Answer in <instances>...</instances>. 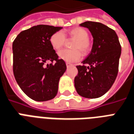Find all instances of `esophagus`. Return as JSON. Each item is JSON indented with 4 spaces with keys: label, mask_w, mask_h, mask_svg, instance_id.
Here are the masks:
<instances>
[{
    "label": "esophagus",
    "mask_w": 134,
    "mask_h": 134,
    "mask_svg": "<svg viewBox=\"0 0 134 134\" xmlns=\"http://www.w3.org/2000/svg\"><path fill=\"white\" fill-rule=\"evenodd\" d=\"M66 67H67V68H68V67H70V66H71L72 64H70V63H66Z\"/></svg>",
    "instance_id": "esophagus-1"
}]
</instances>
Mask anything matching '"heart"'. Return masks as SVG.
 Wrapping results in <instances>:
<instances>
[{
  "instance_id": "1",
  "label": "heart",
  "mask_w": 134,
  "mask_h": 134,
  "mask_svg": "<svg viewBox=\"0 0 134 134\" xmlns=\"http://www.w3.org/2000/svg\"><path fill=\"white\" fill-rule=\"evenodd\" d=\"M67 36L74 40L71 44L72 49H64L59 52V57L65 62H74L80 59L82 54L87 56L92 50V42L89 39V33L82 27H76L68 30ZM66 42V36L62 31L53 34L49 38V43L54 49L60 50Z\"/></svg>"
}]
</instances>
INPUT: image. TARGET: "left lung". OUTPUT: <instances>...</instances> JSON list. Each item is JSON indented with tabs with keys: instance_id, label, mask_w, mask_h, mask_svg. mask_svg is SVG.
<instances>
[{
	"instance_id": "1",
	"label": "left lung",
	"mask_w": 134,
	"mask_h": 134,
	"mask_svg": "<svg viewBox=\"0 0 134 134\" xmlns=\"http://www.w3.org/2000/svg\"><path fill=\"white\" fill-rule=\"evenodd\" d=\"M80 26L90 30L94 40L82 65L76 66L75 87L82 97L98 98L111 88L117 77L121 45L115 31L101 23L89 21Z\"/></svg>"
}]
</instances>
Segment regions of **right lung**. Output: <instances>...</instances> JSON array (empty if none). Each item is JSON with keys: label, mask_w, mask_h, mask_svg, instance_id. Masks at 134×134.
Returning <instances> with one entry per match:
<instances>
[{"label": "right lung", "mask_w": 134, "mask_h": 134, "mask_svg": "<svg viewBox=\"0 0 134 134\" xmlns=\"http://www.w3.org/2000/svg\"><path fill=\"white\" fill-rule=\"evenodd\" d=\"M62 29L49 25L34 26L21 32L12 43L15 80L23 92L36 101L55 97L60 77L66 70L65 62L59 59L49 43L51 36ZM49 60L51 64L44 66Z\"/></svg>", "instance_id": "1"}]
</instances>
